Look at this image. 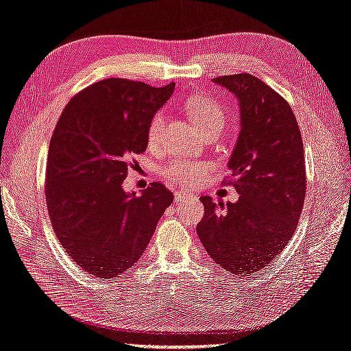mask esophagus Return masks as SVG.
Segmentation results:
<instances>
[{"instance_id": "esophagus-1", "label": "esophagus", "mask_w": 351, "mask_h": 351, "mask_svg": "<svg viewBox=\"0 0 351 351\" xmlns=\"http://www.w3.org/2000/svg\"><path fill=\"white\" fill-rule=\"evenodd\" d=\"M195 194L193 193H186V191H175V200L176 202H189L194 200Z\"/></svg>"}]
</instances>
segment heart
Segmentation results:
<instances>
[{"label": "heart", "instance_id": "obj_1", "mask_svg": "<svg viewBox=\"0 0 351 351\" xmlns=\"http://www.w3.org/2000/svg\"><path fill=\"white\" fill-rule=\"evenodd\" d=\"M185 110L189 113L194 125L205 136L210 132H221L226 124V115L218 101L205 95H194L186 100ZM165 117L158 112L152 117L148 127V143L154 145L161 133ZM213 172V165L206 161L173 160L162 167L161 175L170 182L184 186H195L202 184Z\"/></svg>", "mask_w": 351, "mask_h": 351}]
</instances>
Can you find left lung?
I'll return each instance as SVG.
<instances>
[{"label": "left lung", "mask_w": 351, "mask_h": 351, "mask_svg": "<svg viewBox=\"0 0 351 351\" xmlns=\"http://www.w3.org/2000/svg\"><path fill=\"white\" fill-rule=\"evenodd\" d=\"M241 106V133L229 161L239 200L202 195L197 234L217 265L252 275L280 254L295 233L306 193L304 143L295 113L282 97L248 73L215 77Z\"/></svg>", "instance_id": "obj_1"}]
</instances>
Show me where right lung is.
I'll use <instances>...</instances> for the list:
<instances>
[{
	"label": "right lung",
	"instance_id": "add662e5",
	"mask_svg": "<svg viewBox=\"0 0 351 351\" xmlns=\"http://www.w3.org/2000/svg\"><path fill=\"white\" fill-rule=\"evenodd\" d=\"M175 82L154 88L109 77L65 106L49 143L46 205L56 238L80 269L115 278L146 250L173 194L152 182L142 195L122 182L132 158L148 146L149 122Z\"/></svg>",
	"mask_w": 351,
	"mask_h": 351
}]
</instances>
